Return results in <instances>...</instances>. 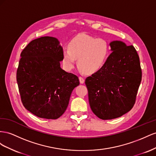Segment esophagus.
<instances>
[{
	"label": "esophagus",
	"instance_id": "34e87169",
	"mask_svg": "<svg viewBox=\"0 0 156 156\" xmlns=\"http://www.w3.org/2000/svg\"><path fill=\"white\" fill-rule=\"evenodd\" d=\"M79 81H80V83H84V79L82 78V77H81V76H80L79 77Z\"/></svg>",
	"mask_w": 156,
	"mask_h": 156
}]
</instances>
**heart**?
Returning a JSON list of instances; mask_svg holds the SVG:
<instances>
[{
    "label": "heart",
    "mask_w": 156,
    "mask_h": 156,
    "mask_svg": "<svg viewBox=\"0 0 156 156\" xmlns=\"http://www.w3.org/2000/svg\"><path fill=\"white\" fill-rule=\"evenodd\" d=\"M108 55L109 46L105 39L85 34L73 38L69 48H64L62 50L63 63L66 70L73 69L78 59L79 67L87 74L95 73L103 67Z\"/></svg>",
    "instance_id": "heart-1"
}]
</instances>
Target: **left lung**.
<instances>
[{
  "mask_svg": "<svg viewBox=\"0 0 156 156\" xmlns=\"http://www.w3.org/2000/svg\"><path fill=\"white\" fill-rule=\"evenodd\" d=\"M109 45L112 52L105 64L85 81L92 112L105 120L119 118L131 110L142 80L135 48L120 41Z\"/></svg>",
  "mask_w": 156,
  "mask_h": 156,
  "instance_id": "8db88e82",
  "label": "left lung"
}]
</instances>
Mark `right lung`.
Masks as SVG:
<instances>
[{
  "label": "right lung",
  "instance_id": "1",
  "mask_svg": "<svg viewBox=\"0 0 156 156\" xmlns=\"http://www.w3.org/2000/svg\"><path fill=\"white\" fill-rule=\"evenodd\" d=\"M63 48L58 39H34L21 53L16 79L24 107L38 118L55 119L67 108L80 84L76 76L61 68Z\"/></svg>",
  "mask_w": 156,
  "mask_h": 156
}]
</instances>
